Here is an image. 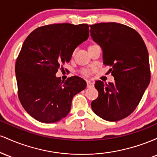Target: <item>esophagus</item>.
I'll list each match as a JSON object with an SVG mask.
<instances>
[{
    "label": "esophagus",
    "mask_w": 157,
    "mask_h": 157,
    "mask_svg": "<svg viewBox=\"0 0 157 157\" xmlns=\"http://www.w3.org/2000/svg\"><path fill=\"white\" fill-rule=\"evenodd\" d=\"M93 86H94L93 82L90 80H87V87L91 88V87H93Z\"/></svg>",
    "instance_id": "34e87169"
}]
</instances>
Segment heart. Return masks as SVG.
Listing matches in <instances>:
<instances>
[{
  "mask_svg": "<svg viewBox=\"0 0 157 157\" xmlns=\"http://www.w3.org/2000/svg\"><path fill=\"white\" fill-rule=\"evenodd\" d=\"M82 73L84 75H88V73H89V72H88L87 70H83V71H82Z\"/></svg>",
  "mask_w": 157,
  "mask_h": 157,
  "instance_id": "obj_1",
  "label": "heart"
}]
</instances>
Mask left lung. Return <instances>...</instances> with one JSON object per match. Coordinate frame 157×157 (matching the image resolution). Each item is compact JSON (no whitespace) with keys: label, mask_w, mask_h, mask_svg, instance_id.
I'll list each match as a JSON object with an SVG mask.
<instances>
[{"label":"left lung","mask_w":157,"mask_h":157,"mask_svg":"<svg viewBox=\"0 0 157 157\" xmlns=\"http://www.w3.org/2000/svg\"><path fill=\"white\" fill-rule=\"evenodd\" d=\"M91 36L102 50L105 66L115 82H95L98 97L91 109L98 117L115 122L127 117L141 100L150 83L148 52L142 37L132 28L117 23L91 25Z\"/></svg>","instance_id":"left-lung-1"}]
</instances>
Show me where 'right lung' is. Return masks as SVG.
<instances>
[{"label":"right lung","instance_id":"right-lung-1","mask_svg":"<svg viewBox=\"0 0 157 157\" xmlns=\"http://www.w3.org/2000/svg\"><path fill=\"white\" fill-rule=\"evenodd\" d=\"M89 36L88 24L60 23L39 27L25 40L15 63L16 79L20 102L35 120H60L69 113L73 97L86 89L80 77L62 82L56 73Z\"/></svg>","mask_w":157,"mask_h":157}]
</instances>
